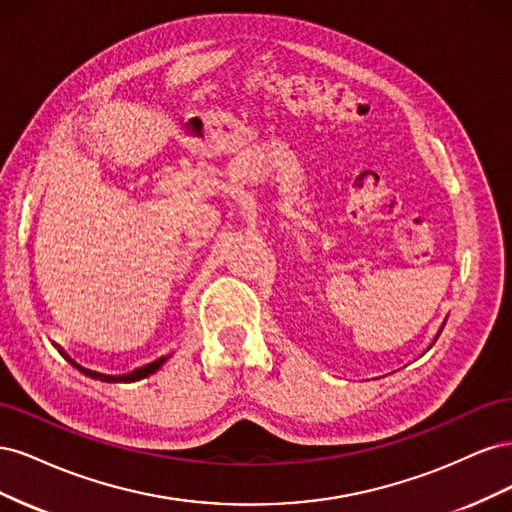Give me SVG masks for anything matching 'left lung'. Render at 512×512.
Segmentation results:
<instances>
[{"mask_svg": "<svg viewBox=\"0 0 512 512\" xmlns=\"http://www.w3.org/2000/svg\"><path fill=\"white\" fill-rule=\"evenodd\" d=\"M442 327H444V324H442ZM440 331H442V329H440ZM438 335H440V333H438ZM438 335H436V339H438ZM436 339H433V342H436Z\"/></svg>", "mask_w": 512, "mask_h": 512, "instance_id": "8db88e82", "label": "left lung"}]
</instances>
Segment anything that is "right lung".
<instances>
[{
  "mask_svg": "<svg viewBox=\"0 0 512 512\" xmlns=\"http://www.w3.org/2000/svg\"><path fill=\"white\" fill-rule=\"evenodd\" d=\"M66 359H68V363H70L72 367L79 369L81 374H85L87 378H94V380H100V382H111V384H115V382H138V380H143V378H149L151 374H156V371L162 369V365L168 361V356H162V359L153 361V363H147L145 367H138V369L130 371V374H123V376L98 374V371H91V369H87V367H81L79 363H74V361L70 359V356H66Z\"/></svg>",
  "mask_w": 512,
  "mask_h": 512,
  "instance_id": "right-lung-1",
  "label": "right lung"
}]
</instances>
